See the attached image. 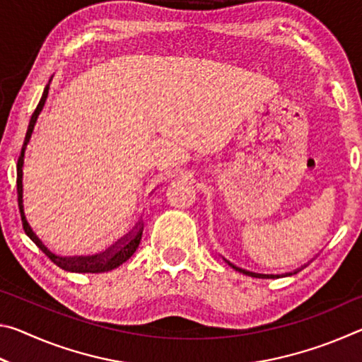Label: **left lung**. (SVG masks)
Here are the masks:
<instances>
[{
    "instance_id": "left-lung-1",
    "label": "left lung",
    "mask_w": 362,
    "mask_h": 362,
    "mask_svg": "<svg viewBox=\"0 0 362 362\" xmlns=\"http://www.w3.org/2000/svg\"><path fill=\"white\" fill-rule=\"evenodd\" d=\"M230 265H231V263H230ZM233 268H236V267H233ZM236 269H240V272H241V268H236ZM243 272H244V269H243ZM244 273H246V274H247L249 272H244Z\"/></svg>"
}]
</instances>
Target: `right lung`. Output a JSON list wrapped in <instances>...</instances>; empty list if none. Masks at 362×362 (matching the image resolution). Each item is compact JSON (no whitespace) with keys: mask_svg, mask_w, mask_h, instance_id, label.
Listing matches in <instances>:
<instances>
[{"mask_svg":"<svg viewBox=\"0 0 362 362\" xmlns=\"http://www.w3.org/2000/svg\"><path fill=\"white\" fill-rule=\"evenodd\" d=\"M49 83H51V79H49ZM49 83L46 84L45 88V93L41 95V100L38 105H36L35 112L32 115V119L28 122V129L25 134V139H23V145H22V150H21V155L19 159H17V201H19V211H21V217H22V225H23V230H25L27 236H30V240H32L36 246H38L42 252H45L47 257H51V260L54 263H57V265L66 269V272H73V273H103V272H110V269H113L116 267H119L124 263L126 260H129L131 257L136 252L140 240H142V231H144V223H140L136 230H134L129 236L124 238L122 243L118 246V249L113 250V252H108L107 255H94V257H71V259H64V257H57L54 255L51 250H49L42 241L40 240L38 236H36V233L33 231L32 226H30L28 220L25 217V211H23V161H25V150H27V145L30 142V139H32V134L35 129V124L36 121H38V116L41 113L42 107H45L46 99H47V94H49Z\"/></svg>","mask_w":362,"mask_h":362,"instance_id":"obj_1","label":"right lung"}]
</instances>
